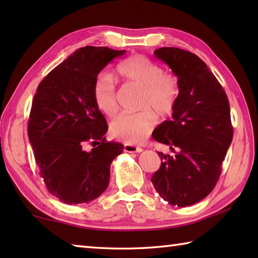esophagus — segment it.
I'll return each instance as SVG.
<instances>
[{
    "instance_id": "1",
    "label": "esophagus",
    "mask_w": 258,
    "mask_h": 258,
    "mask_svg": "<svg viewBox=\"0 0 258 258\" xmlns=\"http://www.w3.org/2000/svg\"><path fill=\"white\" fill-rule=\"evenodd\" d=\"M124 150L126 152H142L143 149L140 147L137 146H133V145H125L124 146Z\"/></svg>"
}]
</instances>
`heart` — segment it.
Here are the masks:
<instances>
[{
  "label": "heart",
  "instance_id": "1",
  "mask_svg": "<svg viewBox=\"0 0 258 258\" xmlns=\"http://www.w3.org/2000/svg\"><path fill=\"white\" fill-rule=\"evenodd\" d=\"M117 76L121 81L133 83L142 89L140 108L146 110L137 113H120L110 124V134L127 143H139L154 130L156 112L167 116L175 106L178 94L177 77L165 73L158 63L145 55H132L117 66ZM93 99L97 107L107 116L118 109L115 82L107 73L99 74L93 85Z\"/></svg>",
  "mask_w": 258,
  "mask_h": 258
}]
</instances>
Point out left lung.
Here are the masks:
<instances>
[{
  "mask_svg": "<svg viewBox=\"0 0 258 258\" xmlns=\"http://www.w3.org/2000/svg\"><path fill=\"white\" fill-rule=\"evenodd\" d=\"M155 55L177 76L178 95L173 118L152 133L172 154L158 152L161 165L151 182L169 205L186 207L206 198L220 178L233 138L230 104L220 82L198 55L178 47H161Z\"/></svg>",
  "mask_w": 258,
  "mask_h": 258,
  "instance_id": "obj_1",
  "label": "left lung"
}]
</instances>
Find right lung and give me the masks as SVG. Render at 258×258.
<instances>
[{
    "label": "right lung",
    "instance_id": "right-lung-1",
    "mask_svg": "<svg viewBox=\"0 0 258 258\" xmlns=\"http://www.w3.org/2000/svg\"><path fill=\"white\" fill-rule=\"evenodd\" d=\"M125 53L85 46L43 78L34 95L28 138L47 190L68 205L92 202L110 180V165L124 146L108 142L107 120L93 99L98 74ZM87 143L95 148L85 152Z\"/></svg>",
    "mask_w": 258,
    "mask_h": 258
}]
</instances>
